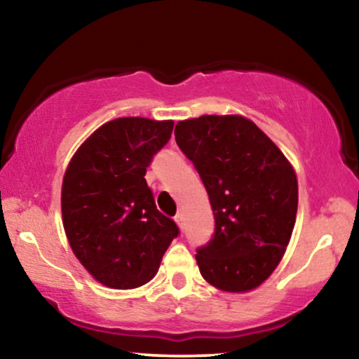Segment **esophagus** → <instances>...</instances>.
<instances>
[{"label":"esophagus","mask_w":359,"mask_h":359,"mask_svg":"<svg viewBox=\"0 0 359 359\" xmlns=\"http://www.w3.org/2000/svg\"><path fill=\"white\" fill-rule=\"evenodd\" d=\"M175 222H176V225H178L180 229H183V225H184V215L181 214V212H178L175 215Z\"/></svg>","instance_id":"obj_1"}]
</instances>
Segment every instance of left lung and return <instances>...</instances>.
Listing matches in <instances>:
<instances>
[{
	"label": "left lung",
	"instance_id": "left-lung-1",
	"mask_svg": "<svg viewBox=\"0 0 359 359\" xmlns=\"http://www.w3.org/2000/svg\"><path fill=\"white\" fill-rule=\"evenodd\" d=\"M176 144L209 194L215 232L196 253L199 271L225 292H248L286 253L297 214V176L279 147L240 114L180 121Z\"/></svg>",
	"mask_w": 359,
	"mask_h": 359
}]
</instances>
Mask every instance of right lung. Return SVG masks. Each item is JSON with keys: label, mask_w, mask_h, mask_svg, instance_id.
<instances>
[{"label": "right lung", "mask_w": 359, "mask_h": 359, "mask_svg": "<svg viewBox=\"0 0 359 359\" xmlns=\"http://www.w3.org/2000/svg\"><path fill=\"white\" fill-rule=\"evenodd\" d=\"M173 121L119 117L96 129L68 163L62 222L88 273L111 289L144 286L178 235L156 209L147 166L170 140Z\"/></svg>", "instance_id": "right-lung-1"}]
</instances>
